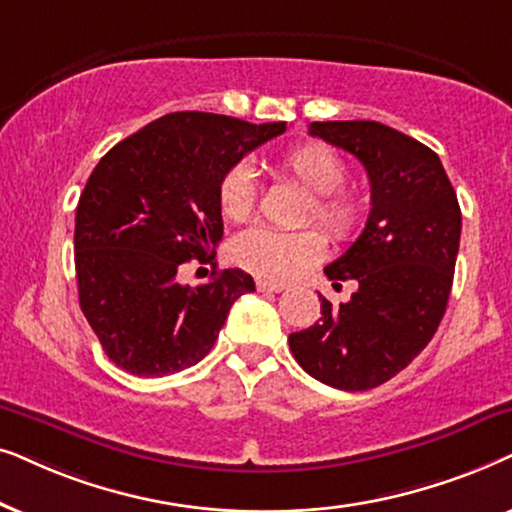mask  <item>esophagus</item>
Returning <instances> with one entry per match:
<instances>
[{"mask_svg": "<svg viewBox=\"0 0 512 512\" xmlns=\"http://www.w3.org/2000/svg\"><path fill=\"white\" fill-rule=\"evenodd\" d=\"M257 290H260V292H283L285 285L271 283V281H262V278H257Z\"/></svg>", "mask_w": 512, "mask_h": 512, "instance_id": "1", "label": "esophagus"}]
</instances>
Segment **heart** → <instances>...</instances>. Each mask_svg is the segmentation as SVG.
<instances>
[{"label":"heart","mask_w":512,"mask_h":512,"mask_svg":"<svg viewBox=\"0 0 512 512\" xmlns=\"http://www.w3.org/2000/svg\"><path fill=\"white\" fill-rule=\"evenodd\" d=\"M278 173L311 194L304 222H316L332 238L356 234L365 215L360 196L346 192L344 182L349 166L335 149L325 142H304L278 159ZM217 201L227 220H245L257 203L255 170L248 163H236L222 175ZM234 260L243 269L269 281H288L299 271L318 262L325 252L323 236L318 231H278L252 227L234 241Z\"/></svg>","instance_id":"heart-1"}]
</instances>
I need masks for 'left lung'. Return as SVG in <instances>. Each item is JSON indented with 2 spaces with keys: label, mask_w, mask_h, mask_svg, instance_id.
Returning <instances> with one entry per match:
<instances>
[{
  "label": "left lung",
  "mask_w": 512,
  "mask_h": 512,
  "mask_svg": "<svg viewBox=\"0 0 512 512\" xmlns=\"http://www.w3.org/2000/svg\"><path fill=\"white\" fill-rule=\"evenodd\" d=\"M309 133L356 156L372 210L358 241L325 267L356 281L349 302L323 297L318 323L288 337L313 379L367 391L405 370L445 316L461 238V208L440 156L377 121H313Z\"/></svg>",
  "instance_id": "8db88e82"
}]
</instances>
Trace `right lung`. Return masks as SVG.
<instances>
[{
  "mask_svg": "<svg viewBox=\"0 0 512 512\" xmlns=\"http://www.w3.org/2000/svg\"><path fill=\"white\" fill-rule=\"evenodd\" d=\"M285 121L173 112L102 156L79 196L74 269L81 311L107 358L135 377H166L213 349L231 304L255 290L241 269L177 281L189 260L213 262L224 224L222 175Z\"/></svg>",
  "mask_w": 512,
  "mask_h": 512,
  "instance_id": "obj_1",
  "label": "right lung"
}]
</instances>
